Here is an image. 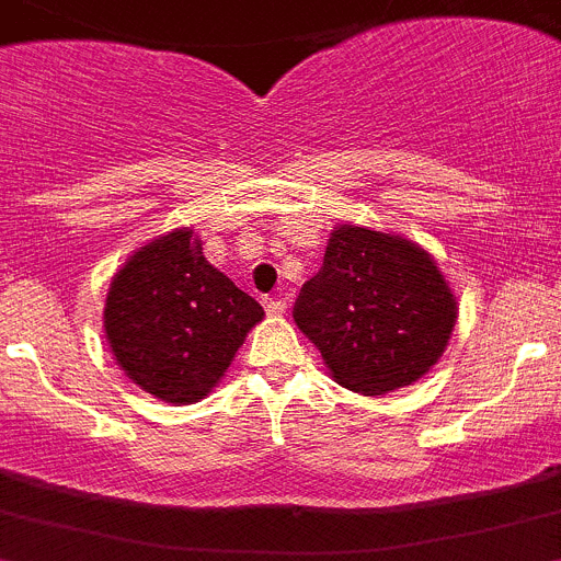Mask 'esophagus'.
Masks as SVG:
<instances>
[{
    "instance_id": "1",
    "label": "esophagus",
    "mask_w": 561,
    "mask_h": 561,
    "mask_svg": "<svg viewBox=\"0 0 561 561\" xmlns=\"http://www.w3.org/2000/svg\"><path fill=\"white\" fill-rule=\"evenodd\" d=\"M263 307L268 316H282L287 310V301L285 298H263Z\"/></svg>"
}]
</instances>
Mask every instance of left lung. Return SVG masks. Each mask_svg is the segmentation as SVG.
Segmentation results:
<instances>
[{
    "instance_id": "obj_1",
    "label": "left lung",
    "mask_w": 561,
    "mask_h": 561,
    "mask_svg": "<svg viewBox=\"0 0 561 561\" xmlns=\"http://www.w3.org/2000/svg\"><path fill=\"white\" fill-rule=\"evenodd\" d=\"M334 381L365 396L421 379L446 352L457 298L437 263L399 234L337 227L293 305Z\"/></svg>"
}]
</instances>
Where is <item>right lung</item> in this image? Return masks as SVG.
<instances>
[{
	"instance_id": "1",
	"label": "right lung",
	"mask_w": 561,
	"mask_h": 561,
	"mask_svg": "<svg viewBox=\"0 0 561 561\" xmlns=\"http://www.w3.org/2000/svg\"><path fill=\"white\" fill-rule=\"evenodd\" d=\"M263 316L204 260L193 229H176L135 251L113 276L104 332L135 385L169 404H193L218 385Z\"/></svg>"
}]
</instances>
